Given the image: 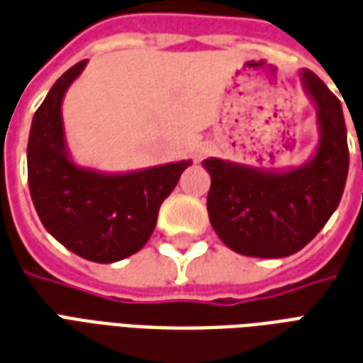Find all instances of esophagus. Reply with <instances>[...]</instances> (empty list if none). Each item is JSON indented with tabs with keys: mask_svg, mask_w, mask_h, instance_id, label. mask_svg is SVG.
Returning <instances> with one entry per match:
<instances>
[{
	"mask_svg": "<svg viewBox=\"0 0 363 363\" xmlns=\"http://www.w3.org/2000/svg\"><path fill=\"white\" fill-rule=\"evenodd\" d=\"M211 152H213V147H211L208 143H203L199 147H195V150H193V158L199 162V160H203V158L211 155Z\"/></svg>",
	"mask_w": 363,
	"mask_h": 363,
	"instance_id": "esophagus-1",
	"label": "esophagus"
}]
</instances>
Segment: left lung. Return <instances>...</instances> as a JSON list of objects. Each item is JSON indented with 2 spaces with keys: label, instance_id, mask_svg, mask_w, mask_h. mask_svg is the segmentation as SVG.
Wrapping results in <instances>:
<instances>
[{
  "label": "left lung",
  "instance_id": "8db88e82",
  "mask_svg": "<svg viewBox=\"0 0 363 363\" xmlns=\"http://www.w3.org/2000/svg\"><path fill=\"white\" fill-rule=\"evenodd\" d=\"M300 81L315 104L319 127V143L309 160L280 170L222 158L203 160L211 174L208 220L240 255H294L327 224L345 191L350 156L342 106L313 71L301 69Z\"/></svg>",
  "mask_w": 363,
  "mask_h": 363
}]
</instances>
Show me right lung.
I'll return each instance as SVG.
<instances>
[{
  "label": "right lung",
  "mask_w": 363,
  "mask_h": 363,
  "mask_svg": "<svg viewBox=\"0 0 363 363\" xmlns=\"http://www.w3.org/2000/svg\"><path fill=\"white\" fill-rule=\"evenodd\" d=\"M86 63L65 71L34 113L26 149L28 189L44 228L57 242L79 257L116 263L149 242L158 208L191 160L133 172L79 166L67 147L62 104Z\"/></svg>",
  "instance_id": "1"
}]
</instances>
